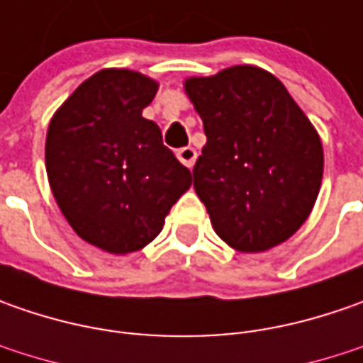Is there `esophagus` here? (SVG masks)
Instances as JSON below:
<instances>
[{
	"label": "esophagus",
	"instance_id": "1",
	"mask_svg": "<svg viewBox=\"0 0 363 363\" xmlns=\"http://www.w3.org/2000/svg\"><path fill=\"white\" fill-rule=\"evenodd\" d=\"M175 155H177V160L182 161L186 167H194L196 157H198V153H196V149H194V147H182V149H177V151H175Z\"/></svg>",
	"mask_w": 363,
	"mask_h": 363
}]
</instances>
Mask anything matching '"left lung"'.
<instances>
[{
    "mask_svg": "<svg viewBox=\"0 0 363 363\" xmlns=\"http://www.w3.org/2000/svg\"><path fill=\"white\" fill-rule=\"evenodd\" d=\"M206 133L194 189L224 242L264 252L313 210L323 177L319 133L271 72L238 64L184 80Z\"/></svg>",
    "mask_w": 363,
    "mask_h": 363,
    "instance_id": "left-lung-1",
    "label": "left lung"
}]
</instances>
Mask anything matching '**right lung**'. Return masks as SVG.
I'll return each mask as SVG.
<instances>
[{
  "label": "right lung",
  "mask_w": 363,
  "mask_h": 363,
  "mask_svg": "<svg viewBox=\"0 0 363 363\" xmlns=\"http://www.w3.org/2000/svg\"><path fill=\"white\" fill-rule=\"evenodd\" d=\"M160 82L127 68L86 78L50 119L46 174L82 240L111 255L141 250L191 186V174L143 117Z\"/></svg>",
  "instance_id": "right-lung-1"
}]
</instances>
